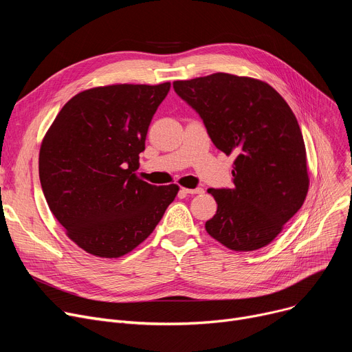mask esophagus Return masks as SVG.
<instances>
[{
  "mask_svg": "<svg viewBox=\"0 0 352 352\" xmlns=\"http://www.w3.org/2000/svg\"><path fill=\"white\" fill-rule=\"evenodd\" d=\"M181 191H182V192H186V194H191V195L202 194V192H204V190H202V188H181Z\"/></svg>",
  "mask_w": 352,
  "mask_h": 352,
  "instance_id": "esophagus-1",
  "label": "esophagus"
}]
</instances>
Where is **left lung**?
I'll use <instances>...</instances> for the list:
<instances>
[{
  "mask_svg": "<svg viewBox=\"0 0 352 352\" xmlns=\"http://www.w3.org/2000/svg\"><path fill=\"white\" fill-rule=\"evenodd\" d=\"M219 151L234 154L232 188H208L217 204L207 232L234 251L270 244L308 192L302 133L267 82L226 72L173 84Z\"/></svg>",
  "mask_w": 352,
  "mask_h": 352,
  "instance_id": "left-lung-1",
  "label": "left lung"
}]
</instances>
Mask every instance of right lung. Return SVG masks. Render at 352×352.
Instances as JSON below:
<instances>
[{
    "label": "right lung",
    "mask_w": 352,
    "mask_h": 352,
    "mask_svg": "<svg viewBox=\"0 0 352 352\" xmlns=\"http://www.w3.org/2000/svg\"><path fill=\"white\" fill-rule=\"evenodd\" d=\"M171 88L118 84L72 97L41 144L40 181L47 204L84 251L117 258L150 235L178 186L135 175L148 126Z\"/></svg>",
    "instance_id": "add662e5"
}]
</instances>
